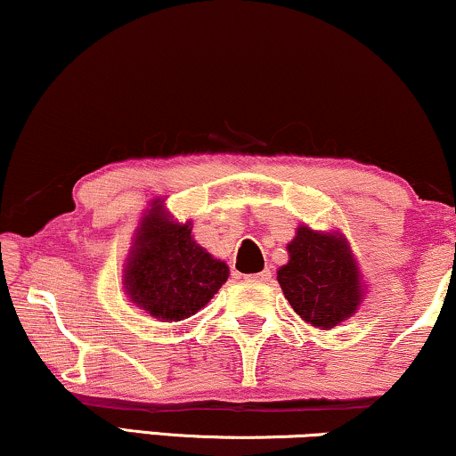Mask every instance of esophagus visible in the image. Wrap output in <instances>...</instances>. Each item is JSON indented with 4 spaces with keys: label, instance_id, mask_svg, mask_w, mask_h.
Masks as SVG:
<instances>
[{
    "label": "esophagus",
    "instance_id": "1",
    "mask_svg": "<svg viewBox=\"0 0 456 456\" xmlns=\"http://www.w3.org/2000/svg\"><path fill=\"white\" fill-rule=\"evenodd\" d=\"M248 280H253V282H270L272 272L270 270H264V272H259V273H253V276H248Z\"/></svg>",
    "mask_w": 456,
    "mask_h": 456
}]
</instances>
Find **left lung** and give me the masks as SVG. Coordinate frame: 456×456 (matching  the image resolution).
<instances>
[{
  "instance_id": "obj_1",
  "label": "left lung",
  "mask_w": 456,
  "mask_h": 456,
  "mask_svg": "<svg viewBox=\"0 0 456 456\" xmlns=\"http://www.w3.org/2000/svg\"><path fill=\"white\" fill-rule=\"evenodd\" d=\"M286 248L289 261L278 270V282L295 314L320 330L351 320L367 284L346 236L301 224Z\"/></svg>"
}]
</instances>
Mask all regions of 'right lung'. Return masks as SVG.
I'll return each mask as SVG.
<instances>
[{
	"mask_svg": "<svg viewBox=\"0 0 456 456\" xmlns=\"http://www.w3.org/2000/svg\"><path fill=\"white\" fill-rule=\"evenodd\" d=\"M192 222H178L164 199H153L141 216L124 259L122 284L136 307L155 320L183 322L208 305L230 276L192 239Z\"/></svg>",
	"mask_w": 456,
	"mask_h": 456,
	"instance_id": "add662e5",
	"label": "right lung"
}]
</instances>
